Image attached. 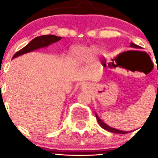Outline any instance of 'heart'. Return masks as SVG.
<instances>
[{"label":"heart","instance_id":"obj_1","mask_svg":"<svg viewBox=\"0 0 158 158\" xmlns=\"http://www.w3.org/2000/svg\"><path fill=\"white\" fill-rule=\"evenodd\" d=\"M99 54V51L95 48L87 47V46H76L71 49L69 52V59L75 64H81L88 61L89 58L93 55L96 56Z\"/></svg>","mask_w":158,"mask_h":158}]
</instances>
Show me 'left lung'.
Here are the masks:
<instances>
[{"label":"left lung","instance_id":"1","mask_svg":"<svg viewBox=\"0 0 158 158\" xmlns=\"http://www.w3.org/2000/svg\"><path fill=\"white\" fill-rule=\"evenodd\" d=\"M131 47L132 48H140L139 46L136 45V44H133V43H131ZM95 117H96L97 118V121H98V122H99V124H100V126L102 127V128H104L105 130H106V131H110V132H114V133H118V134H126V133H128V131H120V130H118V129H115V128H110V126H108L107 124H106L105 123L102 122V121H101L100 119H99V118L98 117V116L95 114Z\"/></svg>","mask_w":158,"mask_h":158}]
</instances>
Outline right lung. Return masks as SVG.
<instances>
[{"instance_id": "right-lung-1", "label": "right lung", "mask_w": 158, "mask_h": 158, "mask_svg": "<svg viewBox=\"0 0 158 158\" xmlns=\"http://www.w3.org/2000/svg\"><path fill=\"white\" fill-rule=\"evenodd\" d=\"M61 39V37H58V36L55 35H43L35 37L27 45H26L25 47L20 49L19 52H17L14 55L12 59H14V58L17 57L19 56H21L23 54H25V53L30 52H32V51L35 50V49L46 47V46L52 44V43L57 42V41L60 40Z\"/></svg>"}]
</instances>
